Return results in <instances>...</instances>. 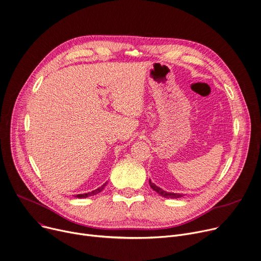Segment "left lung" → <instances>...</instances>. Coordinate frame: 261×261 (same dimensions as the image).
<instances>
[{"instance_id": "left-lung-1", "label": "left lung", "mask_w": 261, "mask_h": 261, "mask_svg": "<svg viewBox=\"0 0 261 261\" xmlns=\"http://www.w3.org/2000/svg\"><path fill=\"white\" fill-rule=\"evenodd\" d=\"M149 185H150L151 189H153L156 193H159L161 196H163V197H165V198H174V199H176V198H181V197L184 196L182 194H177V193H168V192H165L164 190L160 189V188H159V187H156L154 184H152L150 180H149Z\"/></svg>"}]
</instances>
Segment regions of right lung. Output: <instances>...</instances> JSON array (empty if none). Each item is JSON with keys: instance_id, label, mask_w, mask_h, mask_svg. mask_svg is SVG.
<instances>
[{"instance_id": "add662e5", "label": "right lung", "mask_w": 261, "mask_h": 261, "mask_svg": "<svg viewBox=\"0 0 261 261\" xmlns=\"http://www.w3.org/2000/svg\"><path fill=\"white\" fill-rule=\"evenodd\" d=\"M106 187V184L105 185H102L101 187H99L98 189H96V190H94V191H92V192H90V193H86V194H80V195H76L75 197H77V198H86V197H89V196H92V195H96V194H98L99 192H101L102 190H103V188Z\"/></svg>"}]
</instances>
